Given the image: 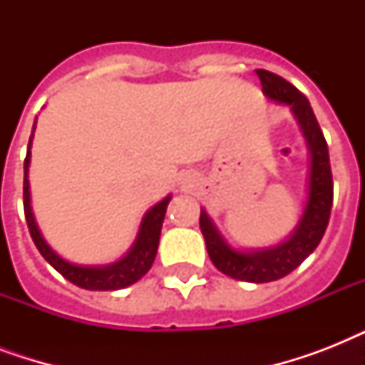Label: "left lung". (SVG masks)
Masks as SVG:
<instances>
[{
    "label": "left lung",
    "instance_id": "1",
    "mask_svg": "<svg viewBox=\"0 0 365 365\" xmlns=\"http://www.w3.org/2000/svg\"><path fill=\"white\" fill-rule=\"evenodd\" d=\"M255 73L259 77L267 98L289 106V110L294 111L309 145V155H311L309 197H307L303 216L294 233L284 242L257 250H237L229 246L205 208H200L199 223L206 240L208 255L212 263L217 267V271L235 280L261 284L272 282L289 274L317 250L326 233L329 212L334 205V180L329 166L328 143L305 94H301L292 83L277 73L267 70H255Z\"/></svg>",
    "mask_w": 365,
    "mask_h": 365
}]
</instances>
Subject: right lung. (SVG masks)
Returning a JSON list of instances; mask_svg holds the SVG:
<instances>
[{
    "mask_svg": "<svg viewBox=\"0 0 365 365\" xmlns=\"http://www.w3.org/2000/svg\"><path fill=\"white\" fill-rule=\"evenodd\" d=\"M36 128V126H34ZM34 136V134H31ZM30 143H28V153L24 159V216L28 222V229H30L31 239L34 244L39 250V254L56 269V271L70 280L71 284H76L79 288L85 289H98V292H110V289H121L130 286V284L138 282L145 272L151 269L157 255V248H159V239H160V227L165 222L166 206L170 202V195L165 199L157 202L153 208H149L143 216L142 223H140V231L130 246V250L126 252L125 257H121L115 263L110 265H76L66 261L64 257H60L54 252L45 239H43L41 231L37 227L36 217L31 212L30 206V182H28V166H30Z\"/></svg>",
    "mask_w": 365,
    "mask_h": 365,
    "instance_id": "right-lung-1",
    "label": "right lung"
}]
</instances>
